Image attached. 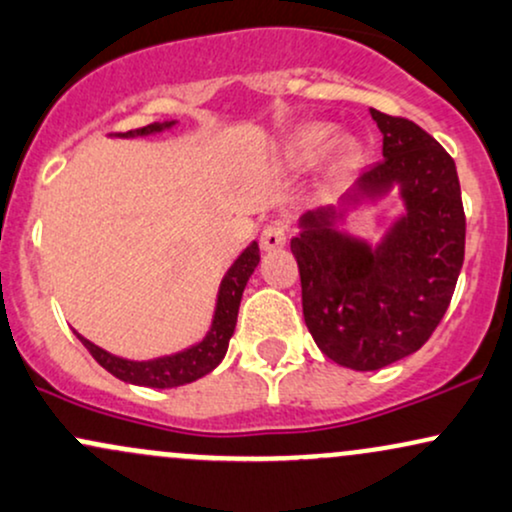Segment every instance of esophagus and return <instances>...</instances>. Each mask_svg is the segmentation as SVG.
<instances>
[{
	"label": "esophagus",
	"instance_id": "1",
	"mask_svg": "<svg viewBox=\"0 0 512 512\" xmlns=\"http://www.w3.org/2000/svg\"><path fill=\"white\" fill-rule=\"evenodd\" d=\"M287 242V225L285 222H270L261 232V246L266 251H275Z\"/></svg>",
	"mask_w": 512,
	"mask_h": 512
}]
</instances>
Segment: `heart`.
Instances as JSON below:
<instances>
[{"label":"heart","instance_id":"obj_1","mask_svg":"<svg viewBox=\"0 0 512 512\" xmlns=\"http://www.w3.org/2000/svg\"><path fill=\"white\" fill-rule=\"evenodd\" d=\"M330 148H335V158L342 167H352L362 160V143L354 136L338 138V126L335 124H311L294 141L292 158L299 165H311L321 160Z\"/></svg>","mask_w":512,"mask_h":512}]
</instances>
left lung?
I'll return each mask as SVG.
<instances>
[{"label":"left lung","instance_id":"1","mask_svg":"<svg viewBox=\"0 0 512 512\" xmlns=\"http://www.w3.org/2000/svg\"><path fill=\"white\" fill-rule=\"evenodd\" d=\"M383 160L357 177L338 206L306 210L292 239L304 321L318 350L354 371H376L431 338L465 261L458 170L410 119L371 110ZM395 185L406 213L376 247L337 230L346 210Z\"/></svg>","mask_w":512,"mask_h":512}]
</instances>
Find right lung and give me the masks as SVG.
<instances>
[{
	"label": "right lung",
	"instance_id": "add662e5",
	"mask_svg": "<svg viewBox=\"0 0 512 512\" xmlns=\"http://www.w3.org/2000/svg\"><path fill=\"white\" fill-rule=\"evenodd\" d=\"M177 122H155L143 126V129L126 131V134H117L124 138H136V136H153L160 131L170 129ZM261 254H258V244L251 242L242 254L237 256V261L232 263L230 270L225 273V278L220 282L218 290V302H215V314L210 321V328L206 338L196 345L186 347L182 352L167 354V357H155L148 362H134V359L117 357L110 354L102 347L93 345V342L76 333V338L83 342V347L93 354V359L102 369L110 371L112 376H117L119 381L134 383V386H146V388H177L186 386V383L198 381L201 376L210 374V371L225 359L227 345L237 326V314H239V302H242V294L246 282H249L251 273H254Z\"/></svg>",
	"mask_w": 512,
	"mask_h": 512
}]
</instances>
